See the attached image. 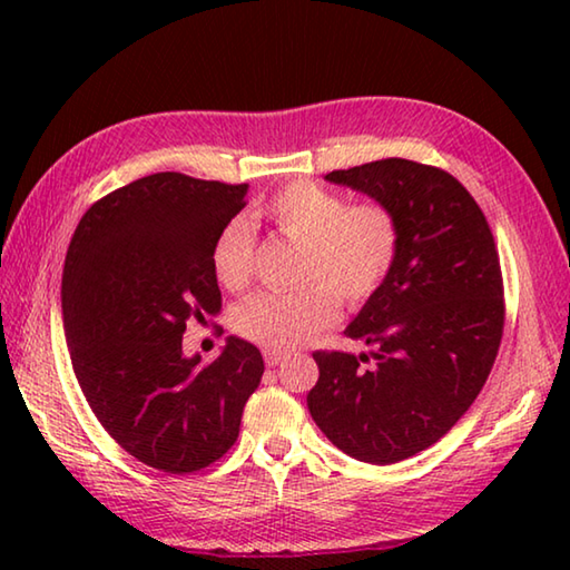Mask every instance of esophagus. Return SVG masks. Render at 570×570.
Returning <instances> with one entry per match:
<instances>
[{"mask_svg": "<svg viewBox=\"0 0 570 570\" xmlns=\"http://www.w3.org/2000/svg\"><path fill=\"white\" fill-rule=\"evenodd\" d=\"M284 352H276V350H266L264 352V360H266V364L268 366H278V364H282L284 362Z\"/></svg>", "mask_w": 570, "mask_h": 570, "instance_id": "1", "label": "esophagus"}]
</instances>
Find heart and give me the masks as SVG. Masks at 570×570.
Segmentation results:
<instances>
[{
  "label": "heart",
  "mask_w": 570,
  "mask_h": 570,
  "mask_svg": "<svg viewBox=\"0 0 570 570\" xmlns=\"http://www.w3.org/2000/svg\"><path fill=\"white\" fill-rule=\"evenodd\" d=\"M254 218L302 244L294 292H262L236 308L234 326L268 350H294L340 316L344 304L360 306L387 282L400 250L397 220L380 204L350 206L342 193L314 180L278 188ZM256 240L244 218L226 224L214 244L216 278L230 292L254 276Z\"/></svg>",
  "instance_id": "heart-1"
}]
</instances>
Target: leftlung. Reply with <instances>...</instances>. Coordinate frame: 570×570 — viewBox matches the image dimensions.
<instances>
[{
  "instance_id": "8db88e82",
  "label": "left lung",
  "mask_w": 570,
  "mask_h": 570,
  "mask_svg": "<svg viewBox=\"0 0 570 570\" xmlns=\"http://www.w3.org/2000/svg\"><path fill=\"white\" fill-rule=\"evenodd\" d=\"M366 193L397 220L387 282L344 334L366 354L314 352L308 412L354 460L392 465L448 435L485 384L503 340V274L475 198L450 173L404 158L324 176Z\"/></svg>"
}]
</instances>
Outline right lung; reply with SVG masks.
Listing matches in <instances>:
<instances>
[{
    "label": "right lung",
    "instance_id": "1",
    "mask_svg": "<svg viewBox=\"0 0 570 570\" xmlns=\"http://www.w3.org/2000/svg\"><path fill=\"white\" fill-rule=\"evenodd\" d=\"M246 190L153 173L92 204L67 248L62 322L85 400L125 452L170 475L226 455L264 374L238 336L210 364L183 354L186 324L220 312L210 254Z\"/></svg>",
    "mask_w": 570,
    "mask_h": 570
}]
</instances>
